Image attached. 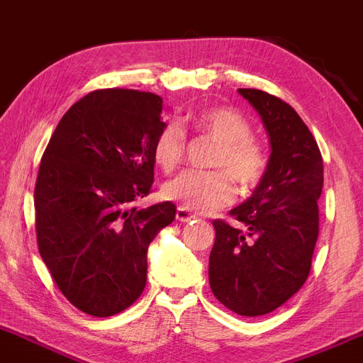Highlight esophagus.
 <instances>
[{"label": "esophagus", "mask_w": 363, "mask_h": 363, "mask_svg": "<svg viewBox=\"0 0 363 363\" xmlns=\"http://www.w3.org/2000/svg\"><path fill=\"white\" fill-rule=\"evenodd\" d=\"M176 218L179 220V222H184L186 223V222H191V220H194L196 215L191 213V211L186 210V208L179 206L177 211H176Z\"/></svg>", "instance_id": "34e87169"}]
</instances>
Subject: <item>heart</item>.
Wrapping results in <instances>:
<instances>
[{"instance_id":"obj_1","label":"heart","mask_w":363,"mask_h":363,"mask_svg":"<svg viewBox=\"0 0 363 363\" xmlns=\"http://www.w3.org/2000/svg\"><path fill=\"white\" fill-rule=\"evenodd\" d=\"M191 128L218 141L211 157V165L223 170H186L181 176L165 182L162 193L186 210L211 213L227 206L234 198L230 175L242 187L259 182L266 170V155L252 140V128L239 112L211 107L196 112L189 118ZM186 136L177 124H169L158 133L153 143V158L157 165L170 172L182 162Z\"/></svg>"}]
</instances>
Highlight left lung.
I'll return each instance as SVG.
<instances>
[{
  "label": "left lung",
  "mask_w": 363,
  "mask_h": 363,
  "mask_svg": "<svg viewBox=\"0 0 363 363\" xmlns=\"http://www.w3.org/2000/svg\"><path fill=\"white\" fill-rule=\"evenodd\" d=\"M239 94L261 116L272 155L251 198L230 210L242 227L213 222L208 277L227 309L256 318L283 306L309 277L319 235L323 157L294 107L262 90Z\"/></svg>",
  "instance_id": "obj_1"
}]
</instances>
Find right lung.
I'll return each mask as SVG.
<instances>
[{
    "mask_svg": "<svg viewBox=\"0 0 363 363\" xmlns=\"http://www.w3.org/2000/svg\"><path fill=\"white\" fill-rule=\"evenodd\" d=\"M164 101L150 91H90L54 129L37 174V244L61 294L109 318L147 285L148 245L176 218L170 201L138 208L153 184Z\"/></svg>",
    "mask_w": 363,
    "mask_h": 363,
    "instance_id": "right-lung-1",
    "label": "right lung"
}]
</instances>
